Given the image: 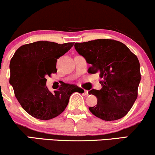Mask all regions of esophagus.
Returning a JSON list of instances; mask_svg holds the SVG:
<instances>
[{
	"mask_svg": "<svg viewBox=\"0 0 155 155\" xmlns=\"http://www.w3.org/2000/svg\"><path fill=\"white\" fill-rule=\"evenodd\" d=\"M84 94L85 95H89V91H87V90H84Z\"/></svg>",
	"mask_w": 155,
	"mask_h": 155,
	"instance_id": "obj_1",
	"label": "esophagus"
}]
</instances>
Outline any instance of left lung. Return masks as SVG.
I'll list each match as a JSON object with an SVG mask.
<instances>
[{
    "instance_id": "1",
    "label": "left lung",
    "mask_w": 155,
    "mask_h": 155,
    "mask_svg": "<svg viewBox=\"0 0 155 155\" xmlns=\"http://www.w3.org/2000/svg\"><path fill=\"white\" fill-rule=\"evenodd\" d=\"M76 51L90 64L89 74H100L102 88L89 91L97 98V106L89 109L105 121L124 117L138 95L141 80L140 65L137 56L124 44L113 39H97L76 43Z\"/></svg>"
}]
</instances>
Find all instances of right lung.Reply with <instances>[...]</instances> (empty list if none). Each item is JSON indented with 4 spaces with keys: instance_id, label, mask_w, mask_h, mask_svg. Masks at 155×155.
I'll list each match as a JSON object with an SVG mask.
<instances>
[{
    "instance_id": "obj_1",
    "label": "right lung",
    "mask_w": 155,
    "mask_h": 155,
    "mask_svg": "<svg viewBox=\"0 0 155 155\" xmlns=\"http://www.w3.org/2000/svg\"><path fill=\"white\" fill-rule=\"evenodd\" d=\"M74 44L34 42L19 47L11 58L9 82L21 107L34 118L48 120L56 117L65 110L74 92L84 93L75 84L64 83L53 92L46 86V76L57 71V59Z\"/></svg>"
}]
</instances>
